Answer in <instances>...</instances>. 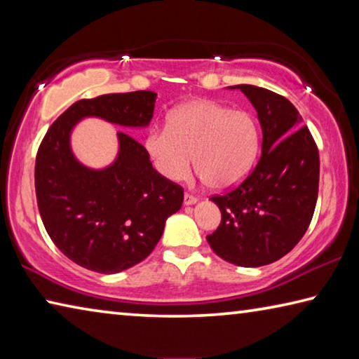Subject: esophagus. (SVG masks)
<instances>
[{
	"instance_id": "34e87169",
	"label": "esophagus",
	"mask_w": 359,
	"mask_h": 359,
	"mask_svg": "<svg viewBox=\"0 0 359 359\" xmlns=\"http://www.w3.org/2000/svg\"><path fill=\"white\" fill-rule=\"evenodd\" d=\"M196 201H198V198L194 196V194H191V193H185V194H184V203H185L187 205L194 204Z\"/></svg>"
}]
</instances>
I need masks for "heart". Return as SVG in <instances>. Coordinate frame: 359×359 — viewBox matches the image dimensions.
<instances>
[{
  "instance_id": "heart-1",
  "label": "heart",
  "mask_w": 359,
  "mask_h": 359,
  "mask_svg": "<svg viewBox=\"0 0 359 359\" xmlns=\"http://www.w3.org/2000/svg\"><path fill=\"white\" fill-rule=\"evenodd\" d=\"M258 147V126L250 114L208 100L174 109L166 126H155L144 139L145 154L161 177L185 180L193 161L204 184L214 190L239 184L257 160Z\"/></svg>"
}]
</instances>
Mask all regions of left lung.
Listing matches in <instances>:
<instances>
[{"label": "left lung", "mask_w": 359, "mask_h": 359, "mask_svg": "<svg viewBox=\"0 0 359 359\" xmlns=\"http://www.w3.org/2000/svg\"><path fill=\"white\" fill-rule=\"evenodd\" d=\"M234 87L258 112L261 156L239 185L210 198L222 222L208 242L228 263L258 267L285 257L306 234L317 205L320 158L313 136L285 96L255 85Z\"/></svg>", "instance_id": "obj_1"}]
</instances>
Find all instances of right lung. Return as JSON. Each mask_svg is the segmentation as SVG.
<instances>
[{"instance_id":"obj_1","label":"right lung","mask_w":359,"mask_h":359,"mask_svg":"<svg viewBox=\"0 0 359 359\" xmlns=\"http://www.w3.org/2000/svg\"><path fill=\"white\" fill-rule=\"evenodd\" d=\"M156 93L139 90L79 100L47 130L36 155L34 187L47 234L85 269L115 274L154 250L166 218L184 203V188L158 174L142 144L118 131L117 161L92 171L76 161L69 133L82 117L123 126L151 120Z\"/></svg>"}]
</instances>
